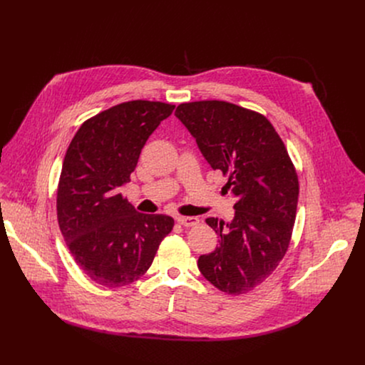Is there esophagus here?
I'll list each match as a JSON object with an SVG mask.
<instances>
[{
  "label": "esophagus",
  "mask_w": 365,
  "mask_h": 365,
  "mask_svg": "<svg viewBox=\"0 0 365 365\" xmlns=\"http://www.w3.org/2000/svg\"><path fill=\"white\" fill-rule=\"evenodd\" d=\"M178 224L183 225V227H193L199 222V220L196 217H176Z\"/></svg>",
  "instance_id": "obj_1"
}]
</instances>
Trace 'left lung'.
Here are the masks:
<instances>
[{
  "mask_svg": "<svg viewBox=\"0 0 365 365\" xmlns=\"http://www.w3.org/2000/svg\"><path fill=\"white\" fill-rule=\"evenodd\" d=\"M175 115L206 162L228 176L237 197L231 222L207 218L220 235L197 267L221 292L241 294L263 283L284 257L296 218L299 180L280 135L262 114L225 101L180 103Z\"/></svg>",
  "mask_w": 365,
  "mask_h": 365,
  "instance_id": "obj_1",
  "label": "left lung"
}]
</instances>
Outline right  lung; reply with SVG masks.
I'll use <instances>...</instances> for the list:
<instances>
[{"label":"right lung","instance_id":"1","mask_svg":"<svg viewBox=\"0 0 365 365\" xmlns=\"http://www.w3.org/2000/svg\"><path fill=\"white\" fill-rule=\"evenodd\" d=\"M175 110L158 101H128L86 120L72 138L58 186V221L76 264L95 283L121 287L151 266L173 230L168 215H147L120 193L141 148Z\"/></svg>","mask_w":365,"mask_h":365}]
</instances>
